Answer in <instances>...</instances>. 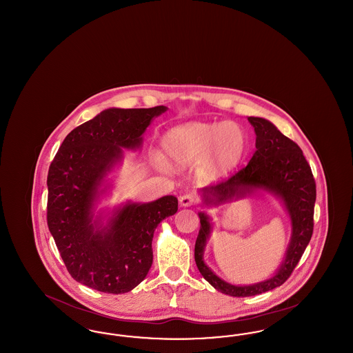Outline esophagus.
Returning a JSON list of instances; mask_svg holds the SVG:
<instances>
[{"label":"esophagus","instance_id":"obj_1","mask_svg":"<svg viewBox=\"0 0 353 353\" xmlns=\"http://www.w3.org/2000/svg\"><path fill=\"white\" fill-rule=\"evenodd\" d=\"M180 203H181V206H193L197 203V197L194 194L186 193L180 197Z\"/></svg>","mask_w":353,"mask_h":353}]
</instances>
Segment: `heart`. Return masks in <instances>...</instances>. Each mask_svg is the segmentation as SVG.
I'll return each mask as SVG.
<instances>
[{"label":"heart","mask_w":353,"mask_h":353,"mask_svg":"<svg viewBox=\"0 0 353 353\" xmlns=\"http://www.w3.org/2000/svg\"><path fill=\"white\" fill-rule=\"evenodd\" d=\"M163 148L177 167H189L202 159V170L221 174L235 167L246 148L243 130L230 121L192 123L170 130L163 139ZM164 167L161 159H156Z\"/></svg>","instance_id":"b5f03b06"}]
</instances>
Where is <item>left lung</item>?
Returning <instances> with one entry per match:
<instances>
[{
    "mask_svg": "<svg viewBox=\"0 0 353 353\" xmlns=\"http://www.w3.org/2000/svg\"><path fill=\"white\" fill-rule=\"evenodd\" d=\"M256 134L255 147L248 165L228 179L202 189L205 200L222 202L243 194L254 188H263L276 193L285 202L292 223V238L287 249L285 262L275 276L252 285H233L223 282L202 261L203 246L210 233V223L200 213V232L194 246V259L202 276L221 292L243 298L270 291L283 285L302 258L314 232V208L316 184L310 164L301 147L281 134L269 120L249 118Z\"/></svg>",
    "mask_w": 353,
    "mask_h": 353,
    "instance_id": "left-lung-1",
    "label": "left lung"
}]
</instances>
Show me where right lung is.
<instances>
[{
  "label": "right lung",
  "mask_w": 353,
  "mask_h": 353,
  "mask_svg": "<svg viewBox=\"0 0 353 353\" xmlns=\"http://www.w3.org/2000/svg\"><path fill=\"white\" fill-rule=\"evenodd\" d=\"M167 107L110 108L63 140L48 173V225L70 275L107 294H124L148 274L157 225L177 212L165 196L120 209L108 229L95 230L91 208L105 173L123 148H136L152 119Z\"/></svg>",
  "instance_id": "add662e5"
}]
</instances>
